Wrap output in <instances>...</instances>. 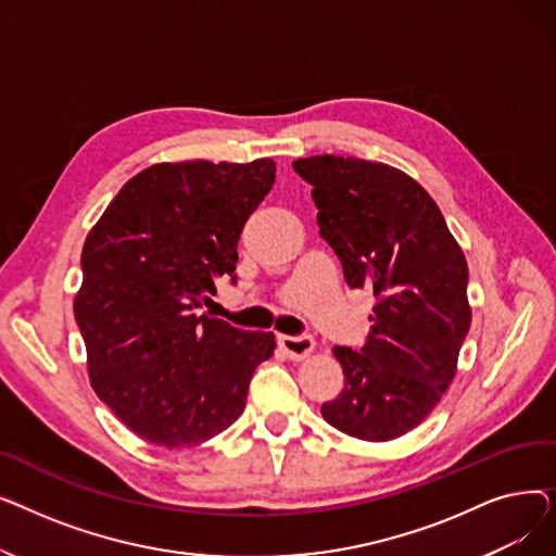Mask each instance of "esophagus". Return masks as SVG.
Returning a JSON list of instances; mask_svg holds the SVG:
<instances>
[{"label": "esophagus", "mask_w": 556, "mask_h": 556, "mask_svg": "<svg viewBox=\"0 0 556 556\" xmlns=\"http://www.w3.org/2000/svg\"><path fill=\"white\" fill-rule=\"evenodd\" d=\"M279 346L290 361H304L311 356L315 340L311 336H279Z\"/></svg>", "instance_id": "34e87169"}]
</instances>
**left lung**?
I'll return each mask as SVG.
<instances>
[{
  "label": "left lung",
  "mask_w": 556,
  "mask_h": 556,
  "mask_svg": "<svg viewBox=\"0 0 556 556\" xmlns=\"http://www.w3.org/2000/svg\"><path fill=\"white\" fill-rule=\"evenodd\" d=\"M349 288L374 290L361 352L333 346L344 390L323 417L363 442L417 428L453 383L471 327L469 266L437 202L401 168L358 157L293 162Z\"/></svg>",
  "instance_id": "8db88e82"
}]
</instances>
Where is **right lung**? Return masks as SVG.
Here are the masks:
<instances>
[{"mask_svg":"<svg viewBox=\"0 0 556 556\" xmlns=\"http://www.w3.org/2000/svg\"><path fill=\"white\" fill-rule=\"evenodd\" d=\"M270 157L162 162L112 198L80 254L74 298L90 386L128 430L195 448L243 413L270 331L195 315L214 277L231 275L245 220L275 185Z\"/></svg>","mask_w":556,"mask_h":556,"instance_id":"add662e5","label":"right lung"}]
</instances>
